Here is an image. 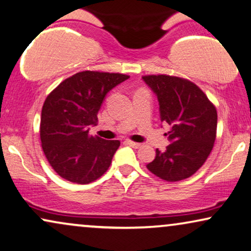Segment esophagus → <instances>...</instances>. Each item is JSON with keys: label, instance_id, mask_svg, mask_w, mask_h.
I'll use <instances>...</instances> for the list:
<instances>
[{"label": "esophagus", "instance_id": "esophagus-1", "mask_svg": "<svg viewBox=\"0 0 251 251\" xmlns=\"http://www.w3.org/2000/svg\"><path fill=\"white\" fill-rule=\"evenodd\" d=\"M126 144L130 145L133 149H138V148H141V146H142L141 143H136V142H132V141H126Z\"/></svg>", "mask_w": 251, "mask_h": 251}]
</instances>
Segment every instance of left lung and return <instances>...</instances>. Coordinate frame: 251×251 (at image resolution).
<instances>
[{"label": "left lung", "instance_id": "1", "mask_svg": "<svg viewBox=\"0 0 251 251\" xmlns=\"http://www.w3.org/2000/svg\"><path fill=\"white\" fill-rule=\"evenodd\" d=\"M145 83L157 94L161 122L171 130L165 151L155 150L146 166L155 176L168 182L190 177L206 161L217 137V109L196 84L169 75H145Z\"/></svg>", "mask_w": 251, "mask_h": 251}]
</instances>
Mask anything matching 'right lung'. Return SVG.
Instances as JSON below:
<instances>
[{
	"label": "right lung",
	"mask_w": 251,
	"mask_h": 251,
	"mask_svg": "<svg viewBox=\"0 0 251 251\" xmlns=\"http://www.w3.org/2000/svg\"><path fill=\"white\" fill-rule=\"evenodd\" d=\"M128 78L125 74L80 71L47 96L41 110V146L62 178L87 184L107 172L120 141L92 137L89 126L98 123L107 92Z\"/></svg>",
	"instance_id": "add662e5"
}]
</instances>
